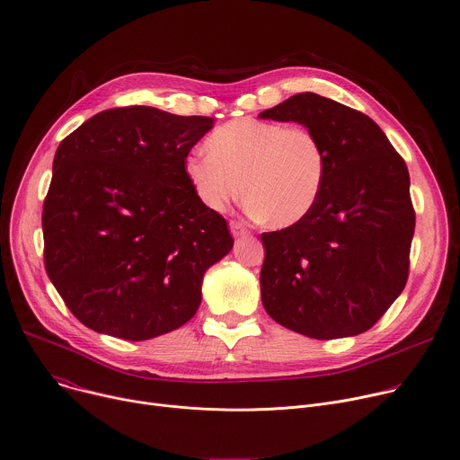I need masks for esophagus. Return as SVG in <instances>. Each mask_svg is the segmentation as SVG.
I'll list each match as a JSON object with an SVG mask.
<instances>
[{
	"mask_svg": "<svg viewBox=\"0 0 460 460\" xmlns=\"http://www.w3.org/2000/svg\"><path fill=\"white\" fill-rule=\"evenodd\" d=\"M229 227H231V233H233V236H245V234H249V231H247V227L242 224V222H231L229 224Z\"/></svg>",
	"mask_w": 460,
	"mask_h": 460,
	"instance_id": "1",
	"label": "esophagus"
}]
</instances>
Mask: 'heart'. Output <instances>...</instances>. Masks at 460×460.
Returning <instances> with one entry per match:
<instances>
[{"mask_svg": "<svg viewBox=\"0 0 460 460\" xmlns=\"http://www.w3.org/2000/svg\"><path fill=\"white\" fill-rule=\"evenodd\" d=\"M207 152L185 159V176L211 211L240 196L247 211L273 227L301 222L317 201L326 176L319 137L305 127L234 119L208 136Z\"/></svg>", "mask_w": 460, "mask_h": 460, "instance_id": "obj_1", "label": "heart"}]
</instances>
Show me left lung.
<instances>
[{
    "label": "left lung",
    "instance_id": "1",
    "mask_svg": "<svg viewBox=\"0 0 460 460\" xmlns=\"http://www.w3.org/2000/svg\"><path fill=\"white\" fill-rule=\"evenodd\" d=\"M259 117L303 124L326 157L312 211L262 233V305L306 338L358 336L407 282L414 211L405 161L370 117L317 93H297Z\"/></svg>",
    "mask_w": 460,
    "mask_h": 460
}]
</instances>
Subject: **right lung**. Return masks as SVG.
<instances>
[{
  "label": "right lung",
  "instance_id": "add662e5",
  "mask_svg": "<svg viewBox=\"0 0 460 460\" xmlns=\"http://www.w3.org/2000/svg\"><path fill=\"white\" fill-rule=\"evenodd\" d=\"M213 127L211 117L113 108L57 148L41 213L44 259L82 324L145 341L194 317L205 271L234 242L185 176L190 148Z\"/></svg>",
  "mask_w": 460,
  "mask_h": 460
}]
</instances>
